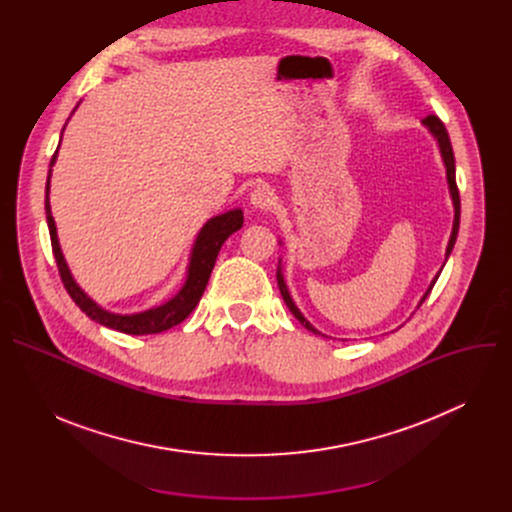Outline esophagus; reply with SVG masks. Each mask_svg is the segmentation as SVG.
<instances>
[{
    "label": "esophagus",
    "instance_id": "esophagus-1",
    "mask_svg": "<svg viewBox=\"0 0 512 512\" xmlns=\"http://www.w3.org/2000/svg\"><path fill=\"white\" fill-rule=\"evenodd\" d=\"M273 200H275L273 190H271L269 186H265V184L253 188L251 194H249V204H251L253 208H257V210H267V208H271V206H273Z\"/></svg>",
    "mask_w": 512,
    "mask_h": 512
}]
</instances>
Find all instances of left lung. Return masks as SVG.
<instances>
[{
	"label": "left lung",
	"instance_id": "1",
	"mask_svg": "<svg viewBox=\"0 0 512 512\" xmlns=\"http://www.w3.org/2000/svg\"><path fill=\"white\" fill-rule=\"evenodd\" d=\"M421 125L431 133V137L435 139V143H437V150H440V156H442V162H444V168H446V180H448V190H450V198H452V206H454V225H452V233H450V241H448V247H446V259H444V265H446V261H448V257H450V253H452V249H454V245H456V239H458V229H460V194H458V186H456V160H454V152H452V143H450V135H448V131H446V127H444V123L437 119L435 115H429V117H425L423 121H421ZM279 245H283V241L279 239ZM444 265L440 267V271H437V275L431 279V283H429V287L425 289V294L421 296V300L417 302V308L425 302V298L429 296V291H431V287H433V283L437 281V277H440V273H442V269H444ZM277 285H279V291H281V298H283V302H285V306L289 308V312L294 314L300 322H302V326L304 328H308L310 332H314V334H320V336H326V334H322L318 328H314L310 322H308V318L300 312V308L296 306V302H294V298H291V294H289V287H287V283H285V277H283V269H281V259H279V265H277ZM401 328V326H399ZM326 338H330V336H326ZM340 340H344V338H340Z\"/></svg>",
	"mask_w": 512,
	"mask_h": 512
}]
</instances>
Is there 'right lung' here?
<instances>
[{
  "mask_svg": "<svg viewBox=\"0 0 512 512\" xmlns=\"http://www.w3.org/2000/svg\"><path fill=\"white\" fill-rule=\"evenodd\" d=\"M77 107H75V111H77ZM75 111H72V113H75ZM64 127H62V131H64ZM60 141H62V133H60ZM58 150H60V143H58V148H56V152L50 160V170H48V180H46V202L44 204H46V223H48V231H50L54 259H56L58 273H60V279H62V283L68 291V296L75 300V304L97 324H101L105 328H111V330H117V332L133 334V336L158 334V332L170 330L172 326L186 320L190 316V312L196 308V304L200 302L202 294H204L218 251H221L223 243L235 231H239L243 227V210L233 208V210H227L223 214H216V216L208 218V221L202 225V229L198 231V235L194 239V245L190 249L184 283L170 300H166L160 306L143 310V312L115 314V312H109L103 306H99L87 294V291L77 283L75 275L70 273L68 263L62 255V249H60V243H58V233H56V223H54L52 208H50V196H48L50 194L52 166L56 164Z\"/></svg>",
  "mask_w": 512,
  "mask_h": 512,
  "instance_id": "1",
  "label": "right lung"
}]
</instances>
